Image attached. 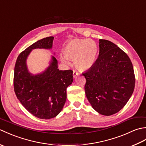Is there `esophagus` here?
<instances>
[{
	"label": "esophagus",
	"instance_id": "esophagus-1",
	"mask_svg": "<svg viewBox=\"0 0 146 146\" xmlns=\"http://www.w3.org/2000/svg\"><path fill=\"white\" fill-rule=\"evenodd\" d=\"M79 75V73L78 72V71H73V78H76V77L78 76Z\"/></svg>",
	"mask_w": 146,
	"mask_h": 146
}]
</instances>
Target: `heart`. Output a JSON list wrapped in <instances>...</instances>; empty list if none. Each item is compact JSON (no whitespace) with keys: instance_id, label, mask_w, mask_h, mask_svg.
I'll use <instances>...</instances> for the list:
<instances>
[{"instance_id":"1","label":"heart","mask_w":146,"mask_h":146,"mask_svg":"<svg viewBox=\"0 0 146 146\" xmlns=\"http://www.w3.org/2000/svg\"><path fill=\"white\" fill-rule=\"evenodd\" d=\"M98 48L96 42L91 39H76L68 42L63 49V56L60 60L65 64H70L67 59L74 60L77 69L85 71L90 69L97 59Z\"/></svg>"}]
</instances>
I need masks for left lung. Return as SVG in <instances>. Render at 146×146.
Here are the masks:
<instances>
[{
  "mask_svg": "<svg viewBox=\"0 0 146 146\" xmlns=\"http://www.w3.org/2000/svg\"><path fill=\"white\" fill-rule=\"evenodd\" d=\"M98 58L88 70L85 94L92 107L104 115L117 113L125 106L135 87V75L128 55L110 41L99 40Z\"/></svg>",
  "mask_w": 146,
  "mask_h": 146,
  "instance_id": "left-lung-1",
  "label": "left lung"
}]
</instances>
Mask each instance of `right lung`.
<instances>
[{
  "mask_svg": "<svg viewBox=\"0 0 146 146\" xmlns=\"http://www.w3.org/2000/svg\"><path fill=\"white\" fill-rule=\"evenodd\" d=\"M54 37L43 38L29 46L18 56L14 68V88L18 100L26 109L41 119L60 113L66 100V88L73 82L71 70L58 69L54 56L44 72L33 75L27 70L26 60L33 49H51Z\"/></svg>",
  "mask_w": 146,
  "mask_h": 146,
  "instance_id": "obj_1",
  "label": "right lung"
}]
</instances>
